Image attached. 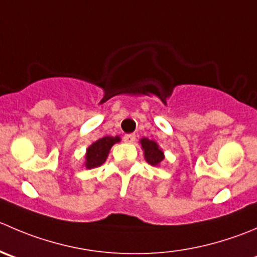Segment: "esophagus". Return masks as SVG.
Masks as SVG:
<instances>
[{"instance_id": "34e87169", "label": "esophagus", "mask_w": 257, "mask_h": 257, "mask_svg": "<svg viewBox=\"0 0 257 257\" xmlns=\"http://www.w3.org/2000/svg\"><path fill=\"white\" fill-rule=\"evenodd\" d=\"M123 139L125 143H133V142L136 141V136H134V134H125Z\"/></svg>"}]
</instances>
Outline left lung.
Masks as SVG:
<instances>
[{"label":"left lung","mask_w":257,"mask_h":257,"mask_svg":"<svg viewBox=\"0 0 257 257\" xmlns=\"http://www.w3.org/2000/svg\"><path fill=\"white\" fill-rule=\"evenodd\" d=\"M142 148L144 151V157L146 161L148 162L151 166H158L162 161H163V152L158 148V144L153 141L143 138L141 141Z\"/></svg>","instance_id":"8db88e82"}]
</instances>
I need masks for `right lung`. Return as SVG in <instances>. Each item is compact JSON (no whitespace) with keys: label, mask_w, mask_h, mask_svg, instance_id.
I'll return each instance as SVG.
<instances>
[{"label":"right lung","mask_w":257,"mask_h":257,"mask_svg":"<svg viewBox=\"0 0 257 257\" xmlns=\"http://www.w3.org/2000/svg\"><path fill=\"white\" fill-rule=\"evenodd\" d=\"M120 141L119 137H103L99 141L94 142L86 151V168H95V167H100L101 164L105 162L106 157H108L109 151L115 144L116 142Z\"/></svg>","instance_id":"1"}]
</instances>
